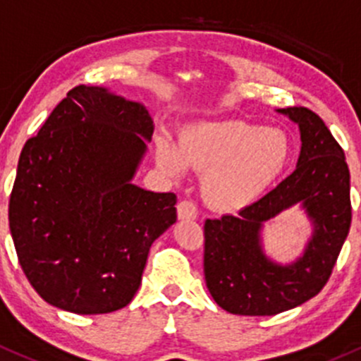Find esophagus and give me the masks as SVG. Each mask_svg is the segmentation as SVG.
<instances>
[{"instance_id":"obj_1","label":"esophagus","mask_w":361,"mask_h":361,"mask_svg":"<svg viewBox=\"0 0 361 361\" xmlns=\"http://www.w3.org/2000/svg\"><path fill=\"white\" fill-rule=\"evenodd\" d=\"M177 216H179V220H195L197 216L196 204L188 200L180 201V203L177 204Z\"/></svg>"}]
</instances>
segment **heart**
Here are the masks:
<instances>
[{"mask_svg": "<svg viewBox=\"0 0 361 361\" xmlns=\"http://www.w3.org/2000/svg\"><path fill=\"white\" fill-rule=\"evenodd\" d=\"M290 141L281 129L241 120L197 123L184 129L177 146L157 141V164L180 177L185 166L203 173L201 192L216 212H239L274 184L290 160Z\"/></svg>", "mask_w": 361, "mask_h": 361, "instance_id": "obj_1", "label": "heart"}]
</instances>
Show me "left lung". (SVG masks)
I'll return each mask as SVG.
<instances>
[{
    "label": "left lung",
    "instance_id": "1",
    "mask_svg": "<svg viewBox=\"0 0 361 361\" xmlns=\"http://www.w3.org/2000/svg\"><path fill=\"white\" fill-rule=\"evenodd\" d=\"M300 126L296 170L238 215L204 222V281L215 303L234 315H277L303 305L327 284L351 226L350 169L344 151L319 115L305 106L277 110ZM301 204L314 232L289 266L261 247L262 224Z\"/></svg>",
    "mask_w": 361,
    "mask_h": 361
}]
</instances>
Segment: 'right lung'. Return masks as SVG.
<instances>
[{
	"label": "right lung",
	"instance_id": "obj_1",
	"mask_svg": "<svg viewBox=\"0 0 361 361\" xmlns=\"http://www.w3.org/2000/svg\"><path fill=\"white\" fill-rule=\"evenodd\" d=\"M151 135L145 104L77 86L27 139L8 220L18 263L46 303L98 315L133 301L151 244L177 220L173 192L130 182Z\"/></svg>",
	"mask_w": 361,
	"mask_h": 361
}]
</instances>
